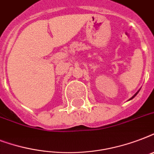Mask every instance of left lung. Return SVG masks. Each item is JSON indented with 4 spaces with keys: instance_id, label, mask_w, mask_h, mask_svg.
Segmentation results:
<instances>
[{
    "instance_id": "1",
    "label": "left lung",
    "mask_w": 154,
    "mask_h": 154,
    "mask_svg": "<svg viewBox=\"0 0 154 154\" xmlns=\"http://www.w3.org/2000/svg\"><path fill=\"white\" fill-rule=\"evenodd\" d=\"M137 93H138V92H137ZM137 94H135V95H134V97H132V98H134V97H135V96H136V95H137ZM131 98V99H132Z\"/></svg>"
}]
</instances>
